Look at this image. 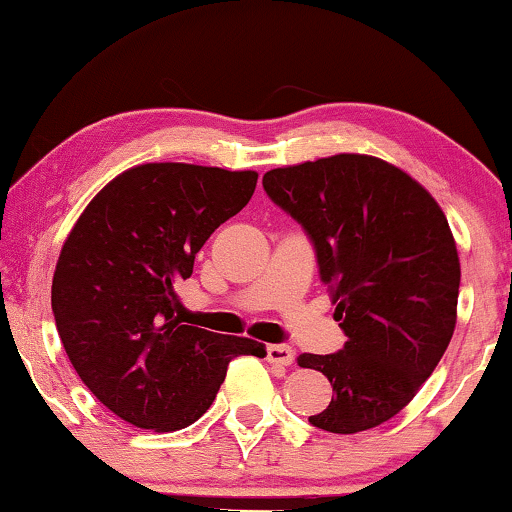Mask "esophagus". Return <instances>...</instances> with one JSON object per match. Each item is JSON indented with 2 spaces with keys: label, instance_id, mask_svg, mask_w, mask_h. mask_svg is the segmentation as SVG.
<instances>
[{
  "label": "esophagus",
  "instance_id": "esophagus-1",
  "mask_svg": "<svg viewBox=\"0 0 512 512\" xmlns=\"http://www.w3.org/2000/svg\"><path fill=\"white\" fill-rule=\"evenodd\" d=\"M265 354H268V361L275 363V366H291L293 356H296L289 345H268Z\"/></svg>",
  "mask_w": 512,
  "mask_h": 512
}]
</instances>
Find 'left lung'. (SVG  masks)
<instances>
[{"label": "left lung", "mask_w": 512, "mask_h": 512, "mask_svg": "<svg viewBox=\"0 0 512 512\" xmlns=\"http://www.w3.org/2000/svg\"><path fill=\"white\" fill-rule=\"evenodd\" d=\"M263 188L310 237L347 335L335 354L298 356L333 387L310 424L380 426L415 398L457 324L461 270L443 209L403 170L359 153L277 167Z\"/></svg>", "instance_id": "8db88e82"}]
</instances>
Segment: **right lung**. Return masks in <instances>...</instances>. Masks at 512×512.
Instances as JSON below:
<instances>
[{
    "label": "right lung",
    "instance_id": "obj_1",
    "mask_svg": "<svg viewBox=\"0 0 512 512\" xmlns=\"http://www.w3.org/2000/svg\"><path fill=\"white\" fill-rule=\"evenodd\" d=\"M256 172L146 163L109 181L69 233L51 307L62 347L97 401L137 429L179 431L209 410L230 359L263 345L181 324L177 286Z\"/></svg>",
    "mask_w": 512,
    "mask_h": 512
}]
</instances>
